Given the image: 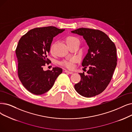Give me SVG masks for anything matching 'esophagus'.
<instances>
[{
	"mask_svg": "<svg viewBox=\"0 0 132 132\" xmlns=\"http://www.w3.org/2000/svg\"><path fill=\"white\" fill-rule=\"evenodd\" d=\"M65 72L67 73H68V74H73V73L72 72L69 71H68V70H65Z\"/></svg>",
	"mask_w": 132,
	"mask_h": 132,
	"instance_id": "1",
	"label": "esophagus"
}]
</instances>
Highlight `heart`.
<instances>
[{
	"instance_id": "heart-1",
	"label": "heart",
	"mask_w": 132,
	"mask_h": 132,
	"mask_svg": "<svg viewBox=\"0 0 132 132\" xmlns=\"http://www.w3.org/2000/svg\"><path fill=\"white\" fill-rule=\"evenodd\" d=\"M78 39L73 36H68L65 38V42L67 46H69L70 45L72 44V43H74L76 41H78ZM50 52L51 53H53V46L52 45L50 48ZM77 59L76 58H71L68 60H64L60 62V65L66 67L68 68L71 69L73 67L74 64L76 62Z\"/></svg>"
}]
</instances>
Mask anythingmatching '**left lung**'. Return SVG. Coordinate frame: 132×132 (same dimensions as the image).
<instances>
[{"mask_svg":"<svg viewBox=\"0 0 132 132\" xmlns=\"http://www.w3.org/2000/svg\"><path fill=\"white\" fill-rule=\"evenodd\" d=\"M83 36L89 49L82 66H88L87 75L79 73L81 80L74 88L81 95L90 98L102 93L110 84L117 64V48L106 34L98 30L80 28L71 32Z\"/></svg>","mask_w":132,"mask_h":132,"instance_id":"obj_1","label":"left lung"}]
</instances>
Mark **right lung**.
<instances>
[{"instance_id": "right-lung-1", "label": "right lung", "mask_w": 132, "mask_h": 132, "mask_svg": "<svg viewBox=\"0 0 132 132\" xmlns=\"http://www.w3.org/2000/svg\"><path fill=\"white\" fill-rule=\"evenodd\" d=\"M64 30L54 26L35 28L20 39L15 50L18 74L22 85L31 93L47 92L62 73L58 67L46 71L43 67L51 62L47 57L53 37Z\"/></svg>"}]
</instances>
